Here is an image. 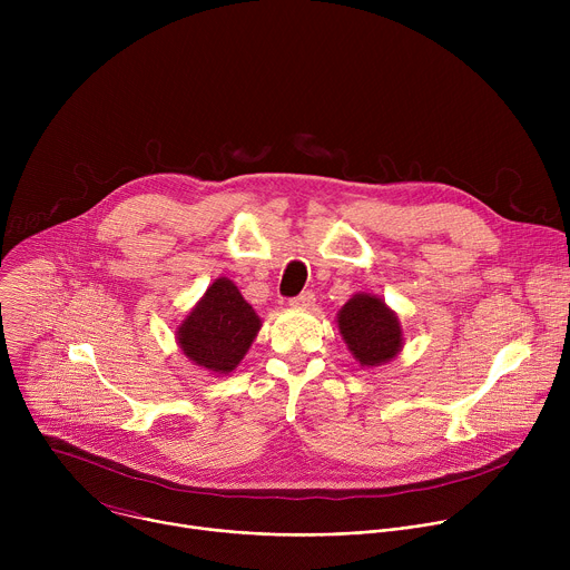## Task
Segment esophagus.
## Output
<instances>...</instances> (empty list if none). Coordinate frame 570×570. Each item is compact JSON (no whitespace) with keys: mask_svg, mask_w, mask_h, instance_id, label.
I'll list each match as a JSON object with an SVG mask.
<instances>
[{"mask_svg":"<svg viewBox=\"0 0 570 570\" xmlns=\"http://www.w3.org/2000/svg\"><path fill=\"white\" fill-rule=\"evenodd\" d=\"M291 306H295V308H313L315 306L313 291H304L297 297H291Z\"/></svg>","mask_w":570,"mask_h":570,"instance_id":"1","label":"esophagus"}]
</instances>
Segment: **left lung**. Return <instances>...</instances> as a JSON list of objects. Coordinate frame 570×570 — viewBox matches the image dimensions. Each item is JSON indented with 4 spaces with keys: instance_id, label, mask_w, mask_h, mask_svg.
Here are the masks:
<instances>
[{
    "instance_id": "8db88e82",
    "label": "left lung",
    "mask_w": 570,
    "mask_h": 570,
    "mask_svg": "<svg viewBox=\"0 0 570 570\" xmlns=\"http://www.w3.org/2000/svg\"><path fill=\"white\" fill-rule=\"evenodd\" d=\"M338 327L363 367L387 363L401 350V327L383 299L358 293L338 313Z\"/></svg>"
}]
</instances>
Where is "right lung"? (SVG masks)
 <instances>
[{
    "instance_id": "right-lung-1",
    "label": "right lung",
    "mask_w": 570,
    "mask_h": 570,
    "mask_svg": "<svg viewBox=\"0 0 570 570\" xmlns=\"http://www.w3.org/2000/svg\"><path fill=\"white\" fill-rule=\"evenodd\" d=\"M259 327L255 308L229 279L220 277L183 322L178 343L196 365L227 374L246 356Z\"/></svg>"
}]
</instances>
